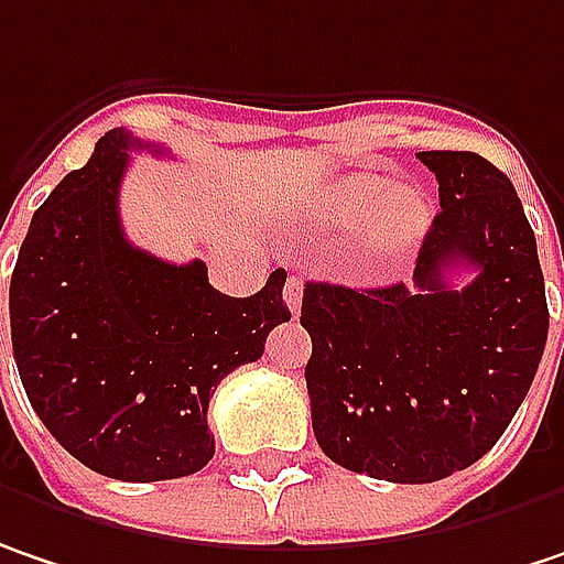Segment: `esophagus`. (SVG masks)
<instances>
[{
    "label": "esophagus",
    "instance_id": "esophagus-1",
    "mask_svg": "<svg viewBox=\"0 0 564 564\" xmlns=\"http://www.w3.org/2000/svg\"><path fill=\"white\" fill-rule=\"evenodd\" d=\"M283 303L290 313H300V306H303V278L300 274H290L283 283Z\"/></svg>",
    "mask_w": 564,
    "mask_h": 564
}]
</instances>
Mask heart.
I'll use <instances>...</instances> for the list:
<instances>
[{
    "instance_id": "b5f03b06",
    "label": "heart",
    "mask_w": 564,
    "mask_h": 564,
    "mask_svg": "<svg viewBox=\"0 0 564 564\" xmlns=\"http://www.w3.org/2000/svg\"><path fill=\"white\" fill-rule=\"evenodd\" d=\"M431 197L417 187H399L377 172H354L325 187L315 200V219L335 232H367L377 261L405 258L431 226Z\"/></svg>"
}]
</instances>
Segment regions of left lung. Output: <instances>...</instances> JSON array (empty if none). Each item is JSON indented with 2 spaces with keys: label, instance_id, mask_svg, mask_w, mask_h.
Returning a JSON list of instances; mask_svg holds the SVG:
<instances>
[{
  "label": "left lung",
  "instance_id": "left-lung-1",
  "mask_svg": "<svg viewBox=\"0 0 564 564\" xmlns=\"http://www.w3.org/2000/svg\"><path fill=\"white\" fill-rule=\"evenodd\" d=\"M417 159L441 184L414 286L306 283V389L322 453L370 479L424 485L508 431L549 335L536 239L511 178L479 152ZM473 270L474 281L448 278Z\"/></svg>",
  "mask_w": 564,
  "mask_h": 564
}]
</instances>
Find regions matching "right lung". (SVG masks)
Wrapping results in <instances>:
<instances>
[{
    "label": "right lung",
    "instance_id": "1",
    "mask_svg": "<svg viewBox=\"0 0 564 564\" xmlns=\"http://www.w3.org/2000/svg\"><path fill=\"white\" fill-rule=\"evenodd\" d=\"M130 150L150 147L105 133L37 207L9 286L12 350L31 409L83 466L120 481L182 479L214 459L219 380L258 360L290 318L286 274L239 300L214 290L197 258L169 264L133 249L117 214Z\"/></svg>",
    "mask_w": 564,
    "mask_h": 564
}]
</instances>
